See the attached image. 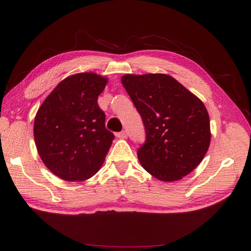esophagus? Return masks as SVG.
<instances>
[{
    "mask_svg": "<svg viewBox=\"0 0 251 251\" xmlns=\"http://www.w3.org/2000/svg\"><path fill=\"white\" fill-rule=\"evenodd\" d=\"M116 136H117L118 138H121V139H126V138L127 137V133H126V131H121V132L117 133V134H116Z\"/></svg>",
    "mask_w": 251,
    "mask_h": 251,
    "instance_id": "34e87169",
    "label": "esophagus"
}]
</instances>
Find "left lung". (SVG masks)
<instances>
[{"label":"left lung","mask_w":251,"mask_h":251,"mask_svg":"<svg viewBox=\"0 0 251 251\" xmlns=\"http://www.w3.org/2000/svg\"><path fill=\"white\" fill-rule=\"evenodd\" d=\"M121 82L146 127V142L137 151L143 169L166 182L193 172L210 143L204 103L166 74H126Z\"/></svg>","instance_id":"left-lung-1"}]
</instances>
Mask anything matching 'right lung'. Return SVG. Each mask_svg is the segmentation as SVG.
Listing matches in <instances>:
<instances>
[{"label": "right lung", "mask_w": 251, "mask_h": 251, "mask_svg": "<svg viewBox=\"0 0 251 251\" xmlns=\"http://www.w3.org/2000/svg\"><path fill=\"white\" fill-rule=\"evenodd\" d=\"M108 78L92 72L65 78L34 119L35 146L44 164L66 181H85L100 171L114 139L97 103Z\"/></svg>", "instance_id": "obj_1"}]
</instances>
